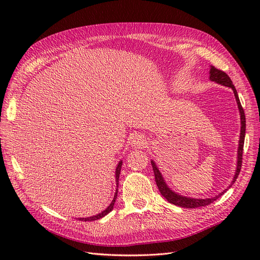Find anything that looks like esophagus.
Segmentation results:
<instances>
[{"mask_svg": "<svg viewBox=\"0 0 260 260\" xmlns=\"http://www.w3.org/2000/svg\"><path fill=\"white\" fill-rule=\"evenodd\" d=\"M146 144V138L141 135V133H137V135L133 136L131 138V146L135 148H140V147H144Z\"/></svg>", "mask_w": 260, "mask_h": 260, "instance_id": "esophagus-1", "label": "esophagus"}]
</instances>
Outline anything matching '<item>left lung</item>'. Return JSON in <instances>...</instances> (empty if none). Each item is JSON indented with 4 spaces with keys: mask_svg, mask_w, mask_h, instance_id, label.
<instances>
[{
    "mask_svg": "<svg viewBox=\"0 0 260 260\" xmlns=\"http://www.w3.org/2000/svg\"><path fill=\"white\" fill-rule=\"evenodd\" d=\"M210 76H209V79L211 81H215L219 84H222L224 86H229V88H231L233 90V93H234V96H235V100H237V103H238V106H239V111H240V114H241V133H240V141H239V151H238V162H237V171H235V175H234V178H233V181L232 183L229 185L230 188L232 186V184L237 181V178L240 174L241 171V167H242V158H243V146H244V140H245V129H246V120H245V114H244V109L241 105V102H240V99H239V95H238V92H237V89H235V86L233 85L230 77L228 76L224 72H222V70L220 69H217L216 67L214 66H210V72H209ZM152 167H153V170H154V175H155V181H156V184L157 186H158L159 188V192L160 194L164 196L165 199H166L169 203L174 204V205L176 206H180V207H184V208H198V207H205L207 205H209V204H211L212 202H215L216 200H218L220 196L223 195L225 193V191L228 190V188H225V190L223 192H221L220 194L214 196V198L211 199H191V198H186V196H182V195H179L177 193H175L174 191H171L170 188L167 186L166 182H165V180L160 174V171L158 170V168H157L156 164L152 160Z\"/></svg>",
    "mask_w": 260,
    "mask_h": 260,
    "instance_id": "obj_1",
    "label": "left lung"
}]
</instances>
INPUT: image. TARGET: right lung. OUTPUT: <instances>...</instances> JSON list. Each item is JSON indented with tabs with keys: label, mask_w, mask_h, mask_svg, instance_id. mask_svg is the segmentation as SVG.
<instances>
[{
	"label": "right lung",
	"mask_w": 260,
	"mask_h": 260,
	"mask_svg": "<svg viewBox=\"0 0 260 260\" xmlns=\"http://www.w3.org/2000/svg\"><path fill=\"white\" fill-rule=\"evenodd\" d=\"M121 166H122V161H119V164H118V166L116 168V182H117V187H118V180H119V175H120V170H121ZM117 193H118V190H116V193H115V196H114V200L112 201L111 205H109L104 211H102L101 214L96 215V216H93V217H90V218H79V220H81V221H93V220H98V219H101L103 218L104 216H106L109 211H112L113 208H114V204L116 202V199H117Z\"/></svg>",
	"instance_id": "add662e5"
}]
</instances>
